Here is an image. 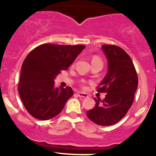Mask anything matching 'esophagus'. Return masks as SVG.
<instances>
[{
	"instance_id": "1",
	"label": "esophagus",
	"mask_w": 156,
	"mask_h": 156,
	"mask_svg": "<svg viewBox=\"0 0 156 156\" xmlns=\"http://www.w3.org/2000/svg\"><path fill=\"white\" fill-rule=\"evenodd\" d=\"M78 96L79 97H81V98H87L88 97L87 94H85V93H82V92H78Z\"/></svg>"
}]
</instances>
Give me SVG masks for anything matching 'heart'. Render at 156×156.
<instances>
[{"label": "heart", "mask_w": 156, "mask_h": 156, "mask_svg": "<svg viewBox=\"0 0 156 156\" xmlns=\"http://www.w3.org/2000/svg\"><path fill=\"white\" fill-rule=\"evenodd\" d=\"M92 62H102V60L101 59H100V57H98V56H94L92 59ZM103 63V62H102Z\"/></svg>", "instance_id": "b5f03b06"}]
</instances>
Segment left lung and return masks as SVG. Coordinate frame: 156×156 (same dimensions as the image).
Instances as JSON below:
<instances>
[{
    "mask_svg": "<svg viewBox=\"0 0 156 156\" xmlns=\"http://www.w3.org/2000/svg\"><path fill=\"white\" fill-rule=\"evenodd\" d=\"M108 60V72L97 91L106 93L104 100L94 99L96 105L88 110V119L102 126H109L123 119L132 106L138 77L131 58L122 48L112 44L102 46Z\"/></svg>",
    "mask_w": 156,
    "mask_h": 156,
    "instance_id": "obj_1",
    "label": "left lung"
}]
</instances>
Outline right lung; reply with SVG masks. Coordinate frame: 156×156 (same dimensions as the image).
I'll return each mask as SVG.
<instances>
[{"label": "right lung", "mask_w": 156, "mask_h": 156, "mask_svg": "<svg viewBox=\"0 0 156 156\" xmlns=\"http://www.w3.org/2000/svg\"><path fill=\"white\" fill-rule=\"evenodd\" d=\"M84 45L44 44L33 49L23 62L18 91L26 109L39 120L59 115L73 95L70 87H55L54 78L67 70Z\"/></svg>", "instance_id": "obj_1"}]
</instances>
